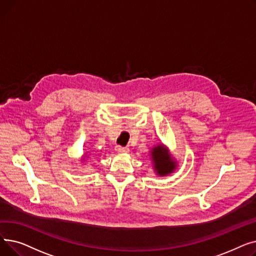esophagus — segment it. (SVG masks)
Returning a JSON list of instances; mask_svg holds the SVG:
<instances>
[{"label":"esophagus","mask_w":256,"mask_h":256,"mask_svg":"<svg viewBox=\"0 0 256 256\" xmlns=\"http://www.w3.org/2000/svg\"><path fill=\"white\" fill-rule=\"evenodd\" d=\"M116 152H119V154H126L130 152V150L128 148V147H122V146H116Z\"/></svg>","instance_id":"34e87169"}]
</instances>
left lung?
<instances>
[{
    "label": "left lung",
    "instance_id": "8db88e82",
    "mask_svg": "<svg viewBox=\"0 0 256 256\" xmlns=\"http://www.w3.org/2000/svg\"><path fill=\"white\" fill-rule=\"evenodd\" d=\"M152 160L154 162V172L160 176H168L176 168V162L173 160L168 150L162 144H158L152 150Z\"/></svg>",
    "mask_w": 256,
    "mask_h": 256
}]
</instances>
